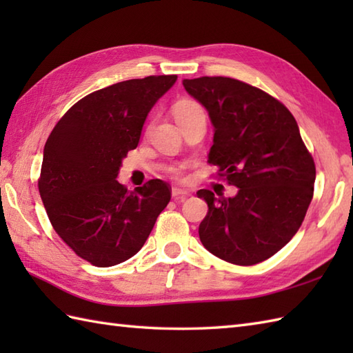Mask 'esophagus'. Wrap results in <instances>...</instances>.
I'll return each mask as SVG.
<instances>
[{"label":"esophagus","instance_id":"obj_1","mask_svg":"<svg viewBox=\"0 0 353 353\" xmlns=\"http://www.w3.org/2000/svg\"><path fill=\"white\" fill-rule=\"evenodd\" d=\"M190 194H191V191H188V190H182V188H172V191H171V196H172V199H174V200L188 197Z\"/></svg>","mask_w":353,"mask_h":353}]
</instances>
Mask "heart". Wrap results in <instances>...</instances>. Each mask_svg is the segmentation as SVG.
<instances>
[{
  "label": "heart",
  "mask_w": 353,
  "mask_h": 353,
  "mask_svg": "<svg viewBox=\"0 0 353 353\" xmlns=\"http://www.w3.org/2000/svg\"><path fill=\"white\" fill-rule=\"evenodd\" d=\"M196 110H201V108L196 101L191 100H182L179 101L174 106V117H181L185 114H190V112H196ZM174 174H181V170H174Z\"/></svg>",
  "instance_id": "b5f03b06"
}]
</instances>
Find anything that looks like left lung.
Masks as SVG:
<instances>
[{
    "label": "left lung",
    "instance_id": "obj_1",
    "mask_svg": "<svg viewBox=\"0 0 353 353\" xmlns=\"http://www.w3.org/2000/svg\"><path fill=\"white\" fill-rule=\"evenodd\" d=\"M214 125L209 163L238 188L234 197L200 190L208 203L200 241L216 258L253 265L296 235L308 211L316 165L291 112L272 95L230 77L185 79Z\"/></svg>",
    "mask_w": 353,
    "mask_h": 353
}]
</instances>
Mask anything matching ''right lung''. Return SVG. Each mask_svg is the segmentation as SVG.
Here are the masks:
<instances>
[{
	"label": "right lung",
	"mask_w": 353,
	"mask_h": 353,
	"mask_svg": "<svg viewBox=\"0 0 353 353\" xmlns=\"http://www.w3.org/2000/svg\"><path fill=\"white\" fill-rule=\"evenodd\" d=\"M177 76L119 81L86 95L43 147L39 192L52 228L80 258L112 267L144 245L171 188L161 179L133 191L117 181L148 112Z\"/></svg>",
	"instance_id": "1"
}]
</instances>
